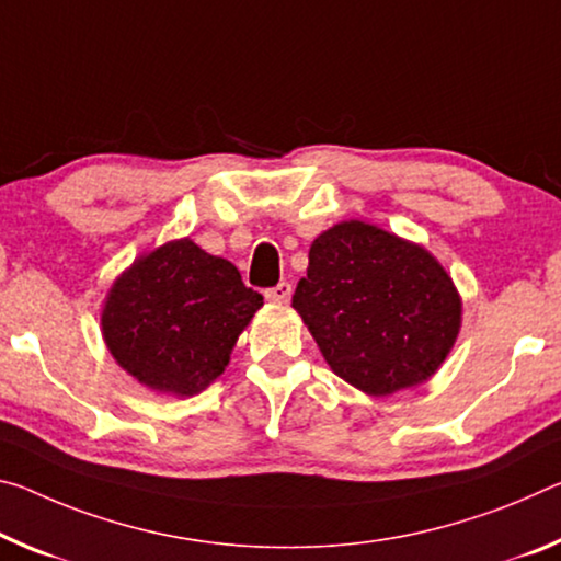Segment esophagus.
Listing matches in <instances>:
<instances>
[{
	"label": "esophagus",
	"instance_id": "1",
	"mask_svg": "<svg viewBox=\"0 0 561 561\" xmlns=\"http://www.w3.org/2000/svg\"><path fill=\"white\" fill-rule=\"evenodd\" d=\"M264 297L270 299V301H274V305H287L289 297H291V284L289 282H279L277 287L266 289Z\"/></svg>",
	"mask_w": 561,
	"mask_h": 561
}]
</instances>
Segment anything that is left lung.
Masks as SVG:
<instances>
[{
  "label": "left lung",
  "instance_id": "left-lung-1",
  "mask_svg": "<svg viewBox=\"0 0 561 561\" xmlns=\"http://www.w3.org/2000/svg\"><path fill=\"white\" fill-rule=\"evenodd\" d=\"M291 307L334 375L369 397L430 379L461 327L447 270L424 247L359 219L314 239Z\"/></svg>",
  "mask_w": 561,
  "mask_h": 561
}]
</instances>
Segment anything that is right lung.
Wrapping results in <instances>:
<instances>
[{
  "label": "right lung",
  "instance_id": "1",
  "mask_svg": "<svg viewBox=\"0 0 561 561\" xmlns=\"http://www.w3.org/2000/svg\"><path fill=\"white\" fill-rule=\"evenodd\" d=\"M264 305L232 262L192 239L141 254L114 279L102 309L106 350L159 394L194 397L229 364L239 334Z\"/></svg>",
  "mask_w": 561,
  "mask_h": 561
}]
</instances>
